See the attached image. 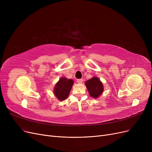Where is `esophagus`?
Returning a JSON list of instances; mask_svg holds the SVG:
<instances>
[{
    "label": "esophagus",
    "mask_w": 152,
    "mask_h": 152,
    "mask_svg": "<svg viewBox=\"0 0 152 152\" xmlns=\"http://www.w3.org/2000/svg\"><path fill=\"white\" fill-rule=\"evenodd\" d=\"M77 82H78V83H79V84H81V83H82V82H83V79H77Z\"/></svg>",
    "instance_id": "obj_1"
}]
</instances>
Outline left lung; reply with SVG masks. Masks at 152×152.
Returning <instances> with one entry per match:
<instances>
[{
  "label": "left lung",
  "mask_w": 152,
  "mask_h": 152,
  "mask_svg": "<svg viewBox=\"0 0 152 152\" xmlns=\"http://www.w3.org/2000/svg\"><path fill=\"white\" fill-rule=\"evenodd\" d=\"M86 86L91 97L98 98L103 91V86L102 82L97 77H93L86 81Z\"/></svg>",
  "instance_id": "left-lung-1"
}]
</instances>
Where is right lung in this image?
<instances>
[{"label":"right lung","instance_id":"1","mask_svg":"<svg viewBox=\"0 0 152 152\" xmlns=\"http://www.w3.org/2000/svg\"><path fill=\"white\" fill-rule=\"evenodd\" d=\"M73 84L72 79H67L66 78H61L54 87V94L56 98L61 101L67 98Z\"/></svg>","mask_w":152,"mask_h":152}]
</instances>
